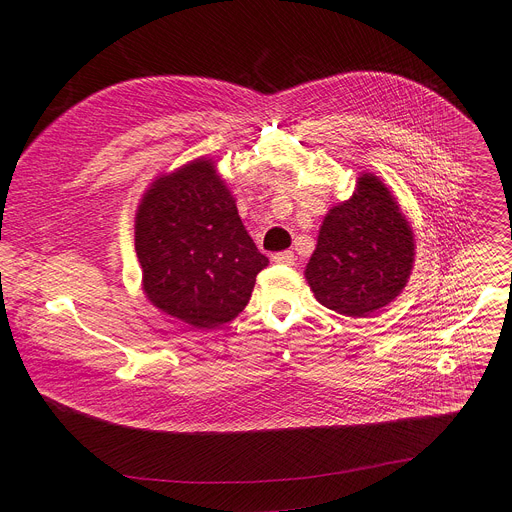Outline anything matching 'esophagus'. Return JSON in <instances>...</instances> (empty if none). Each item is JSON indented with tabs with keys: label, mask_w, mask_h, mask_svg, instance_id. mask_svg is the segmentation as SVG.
<instances>
[{
	"label": "esophagus",
	"mask_w": 512,
	"mask_h": 512,
	"mask_svg": "<svg viewBox=\"0 0 512 512\" xmlns=\"http://www.w3.org/2000/svg\"><path fill=\"white\" fill-rule=\"evenodd\" d=\"M272 259H274L276 263H282V265H292L294 259H297V257H294L292 251H282V253H274Z\"/></svg>",
	"instance_id": "1"
}]
</instances>
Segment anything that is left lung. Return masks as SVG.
<instances>
[{"instance_id":"1","label":"left lung","mask_w":512,"mask_h":512,"mask_svg":"<svg viewBox=\"0 0 512 512\" xmlns=\"http://www.w3.org/2000/svg\"><path fill=\"white\" fill-rule=\"evenodd\" d=\"M413 255L407 218L386 184L363 174L353 197L326 215L305 278L324 307L348 317H367L407 286Z\"/></svg>"}]
</instances>
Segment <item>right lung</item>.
Wrapping results in <instances>:
<instances>
[{"mask_svg":"<svg viewBox=\"0 0 512 512\" xmlns=\"http://www.w3.org/2000/svg\"><path fill=\"white\" fill-rule=\"evenodd\" d=\"M149 301L193 328H218L247 307L267 265L209 159L157 178L134 226Z\"/></svg>","mask_w":512,"mask_h":512,"instance_id":"obj_1","label":"right lung"}]
</instances>
